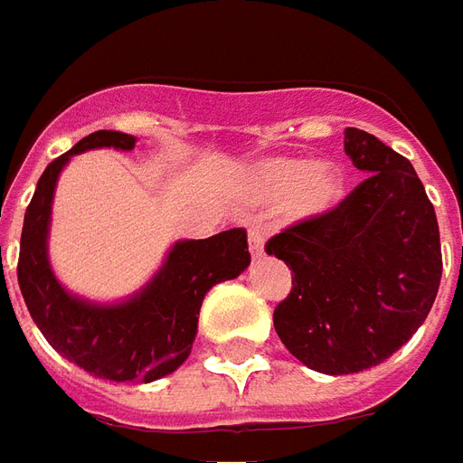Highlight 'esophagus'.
Returning a JSON list of instances; mask_svg holds the SVG:
<instances>
[{
    "label": "esophagus",
    "mask_w": 463,
    "mask_h": 463,
    "mask_svg": "<svg viewBox=\"0 0 463 463\" xmlns=\"http://www.w3.org/2000/svg\"><path fill=\"white\" fill-rule=\"evenodd\" d=\"M249 251H251V257L254 259H259L264 254V234H261L259 226H251V229H249Z\"/></svg>",
    "instance_id": "34e87169"
}]
</instances>
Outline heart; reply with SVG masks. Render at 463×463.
<instances>
[{
    "label": "heart",
    "mask_w": 463,
    "mask_h": 463,
    "mask_svg": "<svg viewBox=\"0 0 463 463\" xmlns=\"http://www.w3.org/2000/svg\"><path fill=\"white\" fill-rule=\"evenodd\" d=\"M344 194V172L334 164L309 159H267L249 176V196L254 202H279L291 196V209L299 216L329 212Z\"/></svg>",
    "instance_id": "obj_1"
}]
</instances>
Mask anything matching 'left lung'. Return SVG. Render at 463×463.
<instances>
[{
  "instance_id": "1",
  "label": "left lung",
  "mask_w": 463,
  "mask_h": 463,
  "mask_svg": "<svg viewBox=\"0 0 463 463\" xmlns=\"http://www.w3.org/2000/svg\"><path fill=\"white\" fill-rule=\"evenodd\" d=\"M344 152L369 176L324 214L267 241L291 269L274 309L279 339L321 373L372 369L424 324L441 281L434 204L406 156L349 127Z\"/></svg>"
}]
</instances>
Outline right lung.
I'll return each mask as SVG.
<instances>
[{
    "instance_id": "1",
    "label": "right lung",
    "mask_w": 463,
    "mask_h": 463,
    "mask_svg": "<svg viewBox=\"0 0 463 463\" xmlns=\"http://www.w3.org/2000/svg\"><path fill=\"white\" fill-rule=\"evenodd\" d=\"M134 137L94 132L57 156L39 176L22 226L16 279L32 319L64 359L109 382H154L182 366L192 354L206 291L249 267L247 229L174 244L164 267L137 297L99 307L61 289L47 259V232L57 176L69 156L114 146L134 149Z\"/></svg>"
}]
</instances>
